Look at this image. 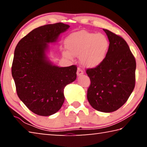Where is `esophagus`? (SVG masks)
I'll list each match as a JSON object with an SVG mask.
<instances>
[{"label":"esophagus","instance_id":"esophagus-1","mask_svg":"<svg viewBox=\"0 0 147 147\" xmlns=\"http://www.w3.org/2000/svg\"><path fill=\"white\" fill-rule=\"evenodd\" d=\"M76 74L78 76H80V75H82L84 74V71L82 70L80 68H78L77 69V72H76Z\"/></svg>","mask_w":147,"mask_h":147}]
</instances>
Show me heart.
Returning a JSON list of instances; mask_svg holds the SVG:
<instances>
[{
    "instance_id": "1",
    "label": "heart",
    "mask_w": 147,
    "mask_h": 147,
    "mask_svg": "<svg viewBox=\"0 0 147 147\" xmlns=\"http://www.w3.org/2000/svg\"><path fill=\"white\" fill-rule=\"evenodd\" d=\"M65 45L69 52L63 51L64 57L71 59L73 55L80 56V61L84 66L94 67L105 59L109 42L102 34L80 31L70 35L66 39Z\"/></svg>"
}]
</instances>
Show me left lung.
Wrapping results in <instances>:
<instances>
[{
    "instance_id": "obj_1",
    "label": "left lung",
    "mask_w": 147,
    "mask_h": 147,
    "mask_svg": "<svg viewBox=\"0 0 147 147\" xmlns=\"http://www.w3.org/2000/svg\"><path fill=\"white\" fill-rule=\"evenodd\" d=\"M109 41L105 59L86 73L91 84L87 97L90 105L99 111L117 110L128 100L135 87L136 59L126 41L108 30L103 29Z\"/></svg>"
}]
</instances>
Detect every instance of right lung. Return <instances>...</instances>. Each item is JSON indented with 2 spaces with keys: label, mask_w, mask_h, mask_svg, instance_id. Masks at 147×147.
<instances>
[{
  "label": "right lung",
  "mask_w": 147,
  "mask_h": 147,
  "mask_svg": "<svg viewBox=\"0 0 147 147\" xmlns=\"http://www.w3.org/2000/svg\"><path fill=\"white\" fill-rule=\"evenodd\" d=\"M70 26L62 23L35 28L17 45L11 74L17 95L32 112L41 116L56 113L64 102L63 89L76 78L77 67H59L48 59V43L56 42Z\"/></svg>",
  "instance_id": "add662e5"
}]
</instances>
